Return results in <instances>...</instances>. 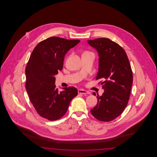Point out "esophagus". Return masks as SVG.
<instances>
[{"instance_id":"obj_1","label":"esophagus","mask_w":157,"mask_h":157,"mask_svg":"<svg viewBox=\"0 0 157 157\" xmlns=\"http://www.w3.org/2000/svg\"><path fill=\"white\" fill-rule=\"evenodd\" d=\"M78 93L80 94H83V95L89 94V92L87 90H83V89H79V90H78Z\"/></svg>"}]
</instances>
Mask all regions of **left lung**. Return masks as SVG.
Listing matches in <instances>:
<instances>
[{"label":"left lung","instance_id":"left-lung-1","mask_svg":"<svg viewBox=\"0 0 157 157\" xmlns=\"http://www.w3.org/2000/svg\"><path fill=\"white\" fill-rule=\"evenodd\" d=\"M88 42L99 53L96 79L104 80L101 82L104 92L102 96L98 95L97 104L90 112L98 120L109 122L120 116L127 106L133 82L132 69L125 51L116 42L105 37Z\"/></svg>","mask_w":157,"mask_h":157}]
</instances>
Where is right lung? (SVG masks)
<instances>
[{"instance_id":"right-lung-1","label":"right lung","mask_w":157,"mask_h":157,"mask_svg":"<svg viewBox=\"0 0 157 157\" xmlns=\"http://www.w3.org/2000/svg\"><path fill=\"white\" fill-rule=\"evenodd\" d=\"M79 42L49 37L35 46L26 67L25 87L30 102L37 113L49 121L62 118L71 100L78 95L74 86L59 92L55 85V75L62 70L65 54Z\"/></svg>"}]
</instances>
